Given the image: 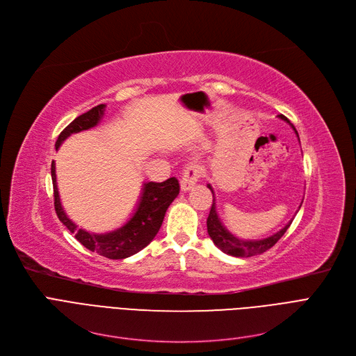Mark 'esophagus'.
Wrapping results in <instances>:
<instances>
[{
	"mask_svg": "<svg viewBox=\"0 0 356 356\" xmlns=\"http://www.w3.org/2000/svg\"><path fill=\"white\" fill-rule=\"evenodd\" d=\"M200 177V165L195 161L189 163L184 167V170L181 173V181H180V188L183 192L191 191L192 186L197 181Z\"/></svg>",
	"mask_w": 356,
	"mask_h": 356,
	"instance_id": "esophagus-1",
	"label": "esophagus"
}]
</instances>
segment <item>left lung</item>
<instances>
[{
	"instance_id": "1",
	"label": "left lung",
	"mask_w": 356,
	"mask_h": 356,
	"mask_svg": "<svg viewBox=\"0 0 356 356\" xmlns=\"http://www.w3.org/2000/svg\"><path fill=\"white\" fill-rule=\"evenodd\" d=\"M280 118L287 121L290 124V121L284 115H280ZM290 125L296 131L294 125L293 124H290ZM296 134H297V131H296ZM208 188L211 189V192L213 195L212 186L208 184ZM298 209H300V208H298ZM291 222H293V219L287 223V225L283 229H280L274 235L267 236L264 239H247V241L239 239V238L234 236L225 227L222 225V222H220V219L216 213V203H215V196H213L212 208H211V212H209V216H208V220H207V225H208L209 236L212 238L213 244L220 251H223L225 254H229V255H234V257H252V255L263 254L267 250H270L271 247H274L277 244V241L286 234V231L291 225Z\"/></svg>"
}]
</instances>
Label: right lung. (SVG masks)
Masks as SVG:
<instances>
[{"mask_svg":"<svg viewBox=\"0 0 356 356\" xmlns=\"http://www.w3.org/2000/svg\"><path fill=\"white\" fill-rule=\"evenodd\" d=\"M104 111L105 105L101 104L95 108L89 109L78 118H74L59 134L58 141H56V149L60 147V144L69 136L98 125L104 115ZM51 180L54 195V211L60 222L72 234H74V238H76L85 248L109 259H124L127 257L137 254L144 247H147L157 235L167 208L170 207V203L176 199V196L180 192L179 180L176 177H170L161 183H144L137 211L124 227L106 234H90L85 229L78 228L65 213L60 203L58 183H56L54 161H51Z\"/></svg>","mask_w":356,"mask_h":356,"instance_id":"add662e5","label":"right lung"}]
</instances>
